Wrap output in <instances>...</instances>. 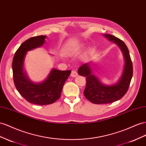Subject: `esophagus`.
<instances>
[{
  "label": "esophagus",
  "instance_id": "obj_1",
  "mask_svg": "<svg viewBox=\"0 0 146 146\" xmlns=\"http://www.w3.org/2000/svg\"><path fill=\"white\" fill-rule=\"evenodd\" d=\"M78 76L77 72L76 71V70H72L71 74H70V76L72 77H76Z\"/></svg>",
  "mask_w": 146,
  "mask_h": 146
}]
</instances>
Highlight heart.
<instances>
[{
  "label": "heart",
  "instance_id": "obj_1",
  "mask_svg": "<svg viewBox=\"0 0 146 146\" xmlns=\"http://www.w3.org/2000/svg\"><path fill=\"white\" fill-rule=\"evenodd\" d=\"M83 48H84V47H83V45H80L79 46H76V47H72V48H70L68 50V53L69 54H74L75 53H77L78 51H80Z\"/></svg>",
  "mask_w": 146,
  "mask_h": 146
}]
</instances>
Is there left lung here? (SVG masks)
<instances>
[{"instance_id": "obj_1", "label": "left lung", "mask_w": 146, "mask_h": 146, "mask_svg": "<svg viewBox=\"0 0 146 146\" xmlns=\"http://www.w3.org/2000/svg\"><path fill=\"white\" fill-rule=\"evenodd\" d=\"M104 36L119 46L124 56L125 65L123 73L116 84L105 85L92 74L90 62L82 64L78 69V73L86 77V86L84 96L94 104H108L115 102L123 97L127 92L133 76V64L127 45L119 38L105 34Z\"/></svg>"}]
</instances>
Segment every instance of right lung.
<instances>
[{
    "label": "right lung",
    "mask_w": 146,
    "mask_h": 146,
    "mask_svg": "<svg viewBox=\"0 0 146 146\" xmlns=\"http://www.w3.org/2000/svg\"><path fill=\"white\" fill-rule=\"evenodd\" d=\"M46 37L45 35H38L25 41L15 52L12 62L16 88L27 101L37 105L50 104L58 100L64 83L71 72L70 70L52 69L44 82L35 84L29 79L23 69L26 53L42 46Z\"/></svg>",
    "instance_id": "add662e5"
}]
</instances>
